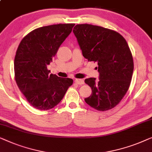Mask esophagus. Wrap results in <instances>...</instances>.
Listing matches in <instances>:
<instances>
[{
  "mask_svg": "<svg viewBox=\"0 0 152 152\" xmlns=\"http://www.w3.org/2000/svg\"><path fill=\"white\" fill-rule=\"evenodd\" d=\"M74 82H75L76 84H78V85L84 84V80H82V79H75V80H74Z\"/></svg>",
  "mask_w": 152,
  "mask_h": 152,
  "instance_id": "obj_1",
  "label": "esophagus"
}]
</instances>
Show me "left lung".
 I'll return each mask as SVG.
<instances>
[{
	"label": "left lung",
	"instance_id": "8db88e82",
	"mask_svg": "<svg viewBox=\"0 0 152 152\" xmlns=\"http://www.w3.org/2000/svg\"><path fill=\"white\" fill-rule=\"evenodd\" d=\"M73 32L83 56L98 65L99 79L85 80L92 91L85 102L98 111L114 108L127 93L134 71L127 41L116 31L96 25H76Z\"/></svg>",
	"mask_w": 152,
	"mask_h": 152
}]
</instances>
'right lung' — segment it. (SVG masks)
<instances>
[{
	"mask_svg": "<svg viewBox=\"0 0 152 152\" xmlns=\"http://www.w3.org/2000/svg\"><path fill=\"white\" fill-rule=\"evenodd\" d=\"M75 24L48 25L34 29L19 44L14 58L15 80L34 108L48 110L56 106L73 80L50 74L47 66L72 32Z\"/></svg>",
	"mask_w": 152,
	"mask_h": 152,
	"instance_id": "1",
	"label": "right lung"
}]
</instances>
